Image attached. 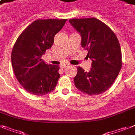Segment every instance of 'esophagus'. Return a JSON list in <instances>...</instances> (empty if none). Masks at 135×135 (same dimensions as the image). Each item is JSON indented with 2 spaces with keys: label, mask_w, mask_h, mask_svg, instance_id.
<instances>
[{
  "label": "esophagus",
  "mask_w": 135,
  "mask_h": 135,
  "mask_svg": "<svg viewBox=\"0 0 135 135\" xmlns=\"http://www.w3.org/2000/svg\"><path fill=\"white\" fill-rule=\"evenodd\" d=\"M66 66H68V64H63L60 65V68H62V69H64V68H66Z\"/></svg>",
  "instance_id": "obj_1"
}]
</instances>
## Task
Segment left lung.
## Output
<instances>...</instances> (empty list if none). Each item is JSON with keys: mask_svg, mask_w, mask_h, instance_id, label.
I'll return each mask as SVG.
<instances>
[{"mask_svg": "<svg viewBox=\"0 0 135 135\" xmlns=\"http://www.w3.org/2000/svg\"><path fill=\"white\" fill-rule=\"evenodd\" d=\"M69 22L81 34V47L92 60L89 72L78 66L75 85L87 95L102 94L113 85L122 68L118 39L107 25L95 18L70 19Z\"/></svg>", "mask_w": 135, "mask_h": 135, "instance_id": "left-lung-1", "label": "left lung"}]
</instances>
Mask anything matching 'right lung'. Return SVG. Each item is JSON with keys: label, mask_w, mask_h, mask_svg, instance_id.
<instances>
[{"label": "right lung", "mask_w": 135, "mask_h": 135, "mask_svg": "<svg viewBox=\"0 0 135 135\" xmlns=\"http://www.w3.org/2000/svg\"><path fill=\"white\" fill-rule=\"evenodd\" d=\"M66 19L35 20L18 36L12 52L13 73L25 90L35 95H45L54 90L60 78V66L46 64L41 59L51 49L54 36Z\"/></svg>", "instance_id": "1"}]
</instances>
